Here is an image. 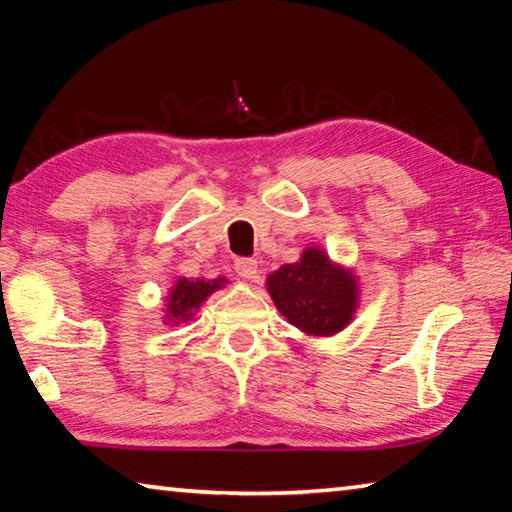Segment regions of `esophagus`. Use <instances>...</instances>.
<instances>
[{"label":"esophagus","instance_id":"34e87169","mask_svg":"<svg viewBox=\"0 0 512 512\" xmlns=\"http://www.w3.org/2000/svg\"><path fill=\"white\" fill-rule=\"evenodd\" d=\"M235 271L244 280H257V259L253 257H239L235 262Z\"/></svg>","mask_w":512,"mask_h":512}]
</instances>
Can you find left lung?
Wrapping results in <instances>:
<instances>
[{
    "label": "left lung",
    "instance_id": "1",
    "mask_svg": "<svg viewBox=\"0 0 512 512\" xmlns=\"http://www.w3.org/2000/svg\"><path fill=\"white\" fill-rule=\"evenodd\" d=\"M268 291L280 314L307 334L327 336L350 323L357 305L354 277L329 264L320 250H305L296 264L268 275Z\"/></svg>",
    "mask_w": 512,
    "mask_h": 512
}]
</instances>
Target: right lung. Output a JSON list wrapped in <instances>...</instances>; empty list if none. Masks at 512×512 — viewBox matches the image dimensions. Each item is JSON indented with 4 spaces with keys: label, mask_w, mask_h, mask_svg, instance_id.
<instances>
[{
    "label": "right lung",
    "mask_w": 512,
    "mask_h": 512,
    "mask_svg": "<svg viewBox=\"0 0 512 512\" xmlns=\"http://www.w3.org/2000/svg\"><path fill=\"white\" fill-rule=\"evenodd\" d=\"M223 284V277L212 282L205 280H196V282H187V280H178L176 289L171 291L169 298V320H185L192 316V309H196L201 302L210 296L214 289H219Z\"/></svg>",
    "instance_id": "add662e5"
}]
</instances>
